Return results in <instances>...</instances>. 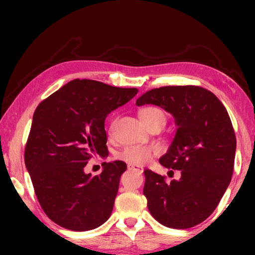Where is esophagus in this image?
<instances>
[{
	"mask_svg": "<svg viewBox=\"0 0 255 255\" xmlns=\"http://www.w3.org/2000/svg\"><path fill=\"white\" fill-rule=\"evenodd\" d=\"M128 169L131 170V172H137L139 174H141L144 172V169L141 168V167H137V166H131V165H128Z\"/></svg>",
	"mask_w": 255,
	"mask_h": 255,
	"instance_id": "34e87169",
	"label": "esophagus"
}]
</instances>
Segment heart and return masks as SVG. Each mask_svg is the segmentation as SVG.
Returning <instances> with one entry per match:
<instances>
[{
    "label": "heart",
    "instance_id": "b5f03b06",
    "mask_svg": "<svg viewBox=\"0 0 255 255\" xmlns=\"http://www.w3.org/2000/svg\"><path fill=\"white\" fill-rule=\"evenodd\" d=\"M139 116H140L141 121L147 125L148 128L153 127V125H165L167 121V115L165 110L160 107L155 106H148L144 107L139 110ZM116 120L111 121L108 128L110 134H114L115 128H116ZM158 153V149L153 146L147 145H131L127 146L123 151L120 152L118 158L122 161L128 163L131 166H142L147 163L153 156Z\"/></svg>",
    "mask_w": 255,
    "mask_h": 255
}]
</instances>
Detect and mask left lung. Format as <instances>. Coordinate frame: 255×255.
Here are the masks:
<instances>
[{"instance_id":"left-lung-1","label":"left lung","mask_w":255,"mask_h":255,"mask_svg":"<svg viewBox=\"0 0 255 255\" xmlns=\"http://www.w3.org/2000/svg\"><path fill=\"white\" fill-rule=\"evenodd\" d=\"M135 104L161 107L177 125L159 162L181 170V179L167 183L163 176L145 169L142 193L148 210L167 228H193L214 212L231 182L237 141L228 111L215 94L198 86L151 89Z\"/></svg>"}]
</instances>
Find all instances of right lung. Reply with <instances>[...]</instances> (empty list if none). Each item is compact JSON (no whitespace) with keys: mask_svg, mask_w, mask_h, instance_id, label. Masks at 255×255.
Segmentation results:
<instances>
[{"mask_svg":"<svg viewBox=\"0 0 255 255\" xmlns=\"http://www.w3.org/2000/svg\"><path fill=\"white\" fill-rule=\"evenodd\" d=\"M137 93L75 79L37 107L24 160L38 202L55 224L89 231L110 217L127 163L104 162L95 176L83 168L93 155L109 154L104 121Z\"/></svg>","mask_w":255,"mask_h":255,"instance_id":"1","label":"right lung"}]
</instances>
